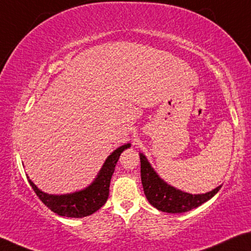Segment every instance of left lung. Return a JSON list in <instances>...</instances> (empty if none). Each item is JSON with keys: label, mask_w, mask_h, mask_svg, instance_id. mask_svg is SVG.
Listing matches in <instances>:
<instances>
[{"label": "left lung", "mask_w": 251, "mask_h": 251, "mask_svg": "<svg viewBox=\"0 0 251 251\" xmlns=\"http://www.w3.org/2000/svg\"><path fill=\"white\" fill-rule=\"evenodd\" d=\"M139 156L141 163V183L145 195L149 203L159 211L167 213H184L191 211L211 200L222 186L220 185L214 190L203 194H191L177 190L160 178L144 153L140 152Z\"/></svg>", "instance_id": "obj_1"}]
</instances>
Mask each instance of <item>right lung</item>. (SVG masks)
<instances>
[{"label":"right lung","instance_id":"right-lung-1","mask_svg":"<svg viewBox=\"0 0 251 251\" xmlns=\"http://www.w3.org/2000/svg\"><path fill=\"white\" fill-rule=\"evenodd\" d=\"M130 147L131 144H126L115 149L104 161L102 168L100 169L99 174L93 182L80 191L60 195L48 194V193L39 190L29 177L28 180L41 202L56 214L66 218L87 217L101 209L105 204L107 198H109L110 183L114 173L115 165H117L123 150Z\"/></svg>","mask_w":251,"mask_h":251}]
</instances>
